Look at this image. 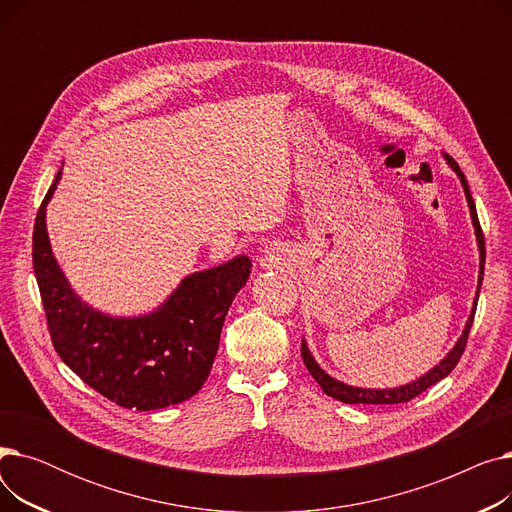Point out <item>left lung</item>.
Wrapping results in <instances>:
<instances>
[{
	"label": "left lung",
	"instance_id": "1",
	"mask_svg": "<svg viewBox=\"0 0 512 512\" xmlns=\"http://www.w3.org/2000/svg\"><path fill=\"white\" fill-rule=\"evenodd\" d=\"M444 159H446V164L452 168V172L459 176V180H461V186H463V191H465V199H467V205H469V213H471V222H473V228H475L477 249H479V276H477L475 299H473V305H471V315L467 319L463 334L459 336V340H456V344L450 348V351L446 353V357L438 365H434L427 373H423L421 378H417V380H413V382H409L405 386H396V388H357V386H348V384L332 378L330 373H326L324 369L317 365V361L313 359L309 346H307V342L303 338V342H301V355H303V361H305L309 373L313 375V380L321 386V390H324L328 396H332V398H336L340 402H346V405H398V402H407V400L415 398L417 394H421L423 390H427L429 386H434L436 382L444 380L446 375L456 367V363H459V359H461V355L465 351L469 330L473 326V315H475V309H477L479 290H481L483 265H486V247H483V234H481V226H479V220H477V211H475V203H473V197H471V191H469L467 178L461 172L459 164H456V161L450 155L444 153Z\"/></svg>",
	"mask_w": 512,
	"mask_h": 512
}]
</instances>
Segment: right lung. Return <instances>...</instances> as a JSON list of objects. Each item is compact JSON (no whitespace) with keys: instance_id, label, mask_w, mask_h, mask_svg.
<instances>
[{"instance_id":"obj_1","label":"right lung","mask_w":512,"mask_h":512,"mask_svg":"<svg viewBox=\"0 0 512 512\" xmlns=\"http://www.w3.org/2000/svg\"><path fill=\"white\" fill-rule=\"evenodd\" d=\"M60 180L62 168L33 232L35 276L58 355L80 380L124 409L155 411L188 400L207 380L226 313L249 280L251 259L236 255L182 278L149 313L107 315L78 297L53 257L45 215Z\"/></svg>"}]
</instances>
